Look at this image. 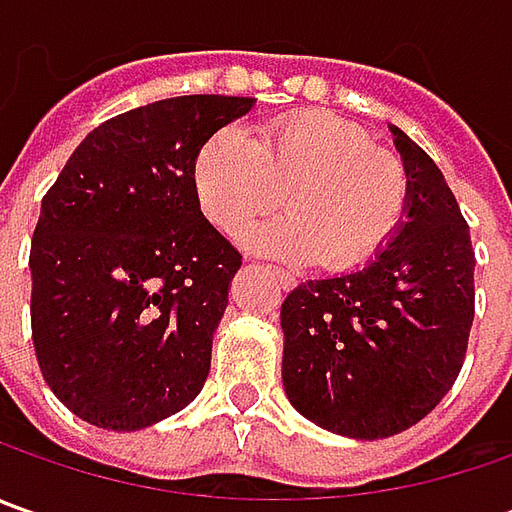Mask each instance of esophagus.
<instances>
[{
  "instance_id": "esophagus-1",
  "label": "esophagus",
  "mask_w": 512,
  "mask_h": 512,
  "mask_svg": "<svg viewBox=\"0 0 512 512\" xmlns=\"http://www.w3.org/2000/svg\"><path fill=\"white\" fill-rule=\"evenodd\" d=\"M276 276H279V282H282L285 290H293V287H296V279H293V276H287L285 270H279V267H276Z\"/></svg>"
}]
</instances>
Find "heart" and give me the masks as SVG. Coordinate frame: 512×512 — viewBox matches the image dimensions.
<instances>
[{
  "label": "heart",
  "instance_id": "b5f03b06",
  "mask_svg": "<svg viewBox=\"0 0 512 512\" xmlns=\"http://www.w3.org/2000/svg\"><path fill=\"white\" fill-rule=\"evenodd\" d=\"M193 190L207 219L239 233L282 205L293 216L247 233V245L287 259L347 270L364 265L399 230L407 205L402 162L370 148L356 125L330 110L273 119L250 139L216 130L196 153Z\"/></svg>",
  "mask_w": 512,
  "mask_h": 512
}]
</instances>
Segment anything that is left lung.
<instances>
[{
	"label": "left lung",
	"mask_w": 512,
	"mask_h": 512,
	"mask_svg": "<svg viewBox=\"0 0 512 512\" xmlns=\"http://www.w3.org/2000/svg\"><path fill=\"white\" fill-rule=\"evenodd\" d=\"M407 176L399 230L364 267L310 279L282 305L290 404L347 439L396 436L442 402L467 353L476 256L442 170L390 125Z\"/></svg>",
	"instance_id": "1"
}]
</instances>
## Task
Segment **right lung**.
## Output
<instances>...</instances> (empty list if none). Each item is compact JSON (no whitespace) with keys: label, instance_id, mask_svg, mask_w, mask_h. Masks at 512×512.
<instances>
[{"label":"right lung","instance_id":"1","mask_svg":"<svg viewBox=\"0 0 512 512\" xmlns=\"http://www.w3.org/2000/svg\"><path fill=\"white\" fill-rule=\"evenodd\" d=\"M247 96H173L73 150L30 242L39 370L82 422L142 430L199 396L239 250L202 216L196 153Z\"/></svg>","mask_w":512,"mask_h":512}]
</instances>
